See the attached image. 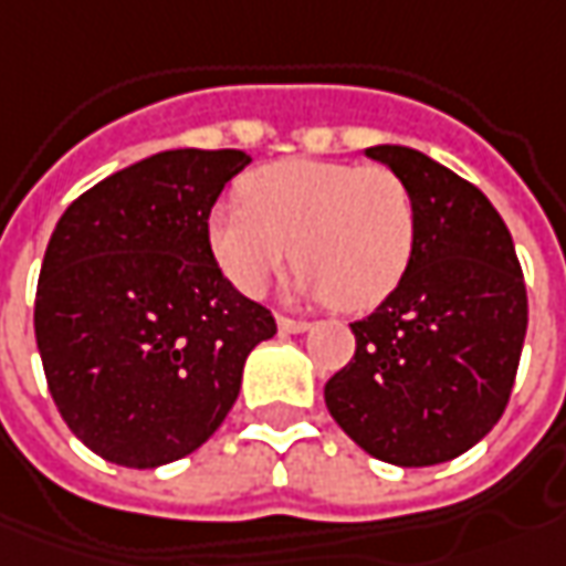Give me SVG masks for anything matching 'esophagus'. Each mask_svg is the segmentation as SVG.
Wrapping results in <instances>:
<instances>
[{
	"label": "esophagus",
	"mask_w": 566,
	"mask_h": 566,
	"mask_svg": "<svg viewBox=\"0 0 566 566\" xmlns=\"http://www.w3.org/2000/svg\"><path fill=\"white\" fill-rule=\"evenodd\" d=\"M276 326H280V333H305L311 323L295 321V317H283V314H280V317H276Z\"/></svg>",
	"instance_id": "obj_1"
}]
</instances>
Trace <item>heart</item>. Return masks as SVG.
I'll return each instance as SVG.
<instances>
[{
  "instance_id": "heart-1",
  "label": "heart",
  "mask_w": 566,
  "mask_h": 566,
  "mask_svg": "<svg viewBox=\"0 0 566 566\" xmlns=\"http://www.w3.org/2000/svg\"><path fill=\"white\" fill-rule=\"evenodd\" d=\"M243 202H216L206 245L233 290L259 298L290 259L298 290L338 311H366L403 280L416 249V197L388 166L283 159L240 181Z\"/></svg>"
}]
</instances>
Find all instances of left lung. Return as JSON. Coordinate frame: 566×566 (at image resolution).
<instances>
[{
  "label": "left lung",
  "mask_w": 566,
  "mask_h": 566,
  "mask_svg": "<svg viewBox=\"0 0 566 566\" xmlns=\"http://www.w3.org/2000/svg\"><path fill=\"white\" fill-rule=\"evenodd\" d=\"M366 157L403 175L419 228L403 280L326 381L333 419L381 462L422 469L471 450L502 419L527 335L512 233L478 187L412 147Z\"/></svg>",
  "instance_id": "obj_1"
}]
</instances>
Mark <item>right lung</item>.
Here are the masks:
<instances>
[{"mask_svg":"<svg viewBox=\"0 0 566 566\" xmlns=\"http://www.w3.org/2000/svg\"><path fill=\"white\" fill-rule=\"evenodd\" d=\"M243 150H166L67 206L39 271L36 345L54 407L107 462L157 469L216 434L274 314L237 292L206 218Z\"/></svg>","mask_w":566,"mask_h":566,"instance_id":"obj_1","label":"right lung"}]
</instances>
